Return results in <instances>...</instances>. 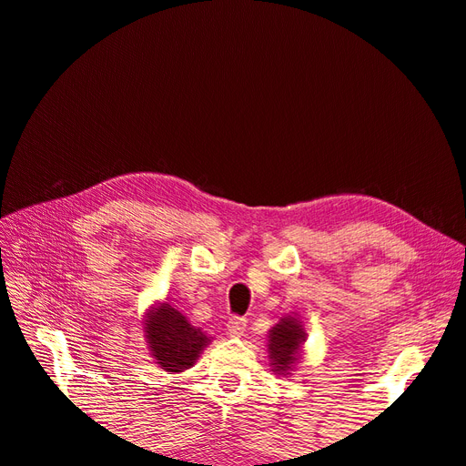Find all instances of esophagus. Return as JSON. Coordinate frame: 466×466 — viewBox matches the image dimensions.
I'll use <instances>...</instances> for the list:
<instances>
[{
  "instance_id": "1",
  "label": "esophagus",
  "mask_w": 466,
  "mask_h": 466,
  "mask_svg": "<svg viewBox=\"0 0 466 466\" xmlns=\"http://www.w3.org/2000/svg\"><path fill=\"white\" fill-rule=\"evenodd\" d=\"M245 330H247V319H243V317H231L228 320V332H229V336L241 338L245 334Z\"/></svg>"
}]
</instances>
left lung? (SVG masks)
Here are the masks:
<instances>
[{
    "label": "left lung",
    "instance_id": "1",
    "mask_svg": "<svg viewBox=\"0 0 466 466\" xmlns=\"http://www.w3.org/2000/svg\"><path fill=\"white\" fill-rule=\"evenodd\" d=\"M266 338L268 361L272 368L270 371L278 377H291L303 360V346L307 342L303 320L295 313H286L268 330Z\"/></svg>",
    "mask_w": 466,
    "mask_h": 466
}]
</instances>
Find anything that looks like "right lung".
Here are the masks:
<instances>
[{
  "label": "right lung",
  "instance_id": "1",
  "mask_svg": "<svg viewBox=\"0 0 466 466\" xmlns=\"http://www.w3.org/2000/svg\"><path fill=\"white\" fill-rule=\"evenodd\" d=\"M142 329L153 361L173 375L190 370L214 340L168 301H155L147 309Z\"/></svg>",
  "mask_w": 466,
  "mask_h": 466
}]
</instances>
